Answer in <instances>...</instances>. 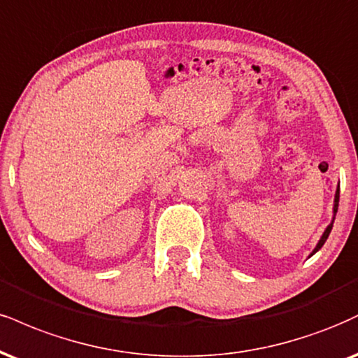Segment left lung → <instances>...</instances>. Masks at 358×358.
I'll return each instance as SVG.
<instances>
[{"instance_id": "obj_1", "label": "left lung", "mask_w": 358, "mask_h": 358, "mask_svg": "<svg viewBox=\"0 0 358 358\" xmlns=\"http://www.w3.org/2000/svg\"><path fill=\"white\" fill-rule=\"evenodd\" d=\"M338 193H340V192L337 190V195H335V208H334V213H335V215H337V208H338ZM334 220H335V218H334ZM331 227H334V222H331L330 225L327 227V230L324 231V235H322L320 242H318V245L315 247V250H313V253L318 252V250H320L322 247H324V243L327 242V238H329V235H330V231H331Z\"/></svg>"}]
</instances>
